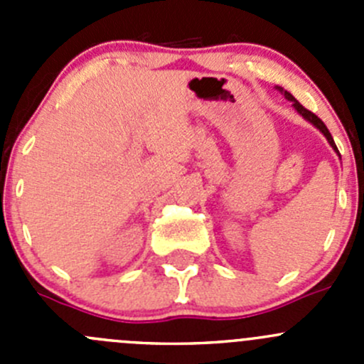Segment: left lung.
I'll return each instance as SVG.
<instances>
[{"label":"left lung","mask_w":364,"mask_h":364,"mask_svg":"<svg viewBox=\"0 0 364 364\" xmlns=\"http://www.w3.org/2000/svg\"><path fill=\"white\" fill-rule=\"evenodd\" d=\"M277 90H278V91H280V93H282V95H284V97H285V98H287V100H291V102H292V105H294V109H296V111H297V112H299V114H301V116H303V117H304V119H306V121H310V123H311V124H314V127H317V128H318V130H321V132H322V134H324V137H326V139H328V142H329V144H331V148H333V149H335V151H336V153H338V148H336V144H335V141H333L331 134H329L328 127H326V124H324V123H322V119H321V117H318V116H315V114H314V112H311V111H308V109H304V107H303V105H301V104H299V102H297V100H296V98H294V97H292V95H291V93H289V91H285V90H284V87L277 86Z\"/></svg>","instance_id":"obj_1"}]
</instances>
